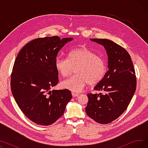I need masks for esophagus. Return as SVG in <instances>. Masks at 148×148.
Instances as JSON below:
<instances>
[{"instance_id":"1","label":"esophagus","mask_w":148,"mask_h":148,"mask_svg":"<svg viewBox=\"0 0 148 148\" xmlns=\"http://www.w3.org/2000/svg\"><path fill=\"white\" fill-rule=\"evenodd\" d=\"M71 94H72V95H73L74 97H78V96L80 95V94H79V93H76V92H72Z\"/></svg>"}]
</instances>
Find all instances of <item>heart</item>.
<instances>
[{
    "label": "heart",
    "mask_w": 148,
    "mask_h": 148,
    "mask_svg": "<svg viewBox=\"0 0 148 148\" xmlns=\"http://www.w3.org/2000/svg\"><path fill=\"white\" fill-rule=\"evenodd\" d=\"M77 66V74L62 83L64 88L74 92L81 91L87 84L97 85L102 81L107 72L104 59L85 45L69 51L67 58L58 56L55 60L56 71L64 77L69 76Z\"/></svg>",
    "instance_id": "obj_1"
}]
</instances>
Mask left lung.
<instances>
[{"instance_id": "1", "label": "left lung", "mask_w": 148, "mask_h": 148, "mask_svg": "<svg viewBox=\"0 0 148 148\" xmlns=\"http://www.w3.org/2000/svg\"><path fill=\"white\" fill-rule=\"evenodd\" d=\"M90 40L104 47L109 69L94 88L102 92L88 94L85 110L95 122L106 124L119 118L127 108L136 89L135 69L129 53L121 45L107 39Z\"/></svg>"}]
</instances>
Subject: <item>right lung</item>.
Wrapping results in <instances>:
<instances>
[{"label":"right lung","mask_w":148,"mask_h":148,"mask_svg":"<svg viewBox=\"0 0 148 148\" xmlns=\"http://www.w3.org/2000/svg\"><path fill=\"white\" fill-rule=\"evenodd\" d=\"M71 38H36L21 49L11 75V89L21 112L38 125H49L63 115L72 98L67 89H50L59 82L55 60Z\"/></svg>","instance_id":"1"}]
</instances>
